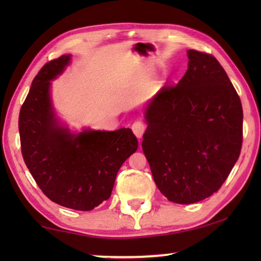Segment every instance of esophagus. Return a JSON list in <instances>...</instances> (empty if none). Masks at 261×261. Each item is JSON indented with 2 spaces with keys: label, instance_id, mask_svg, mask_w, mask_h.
Instances as JSON below:
<instances>
[{
  "label": "esophagus",
  "instance_id": "obj_1",
  "mask_svg": "<svg viewBox=\"0 0 261 261\" xmlns=\"http://www.w3.org/2000/svg\"><path fill=\"white\" fill-rule=\"evenodd\" d=\"M131 129H132V131H134V134L136 135L137 138L140 139L141 137H143V135H144L145 129H146V125H145L143 122L136 121V122L134 123V124H132Z\"/></svg>",
  "mask_w": 261,
  "mask_h": 261
}]
</instances>
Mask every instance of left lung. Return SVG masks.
<instances>
[{
  "instance_id": "8db88e82",
  "label": "left lung",
  "mask_w": 261,
  "mask_h": 261,
  "mask_svg": "<svg viewBox=\"0 0 261 261\" xmlns=\"http://www.w3.org/2000/svg\"><path fill=\"white\" fill-rule=\"evenodd\" d=\"M188 70L145 110L143 151L168 200L193 204L221 188L240 156L241 99L214 56L188 50Z\"/></svg>"
}]
</instances>
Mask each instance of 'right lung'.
Returning <instances> with one entry per match:
<instances>
[{
    "label": "right lung",
    "instance_id": "right-lung-1",
    "mask_svg": "<svg viewBox=\"0 0 261 261\" xmlns=\"http://www.w3.org/2000/svg\"><path fill=\"white\" fill-rule=\"evenodd\" d=\"M71 62H48L32 82L20 108L19 135L25 165L51 201L91 211L109 199L121 166L138 148L131 129L72 132L56 116L50 95L54 81Z\"/></svg>",
    "mask_w": 261,
    "mask_h": 261
}]
</instances>
